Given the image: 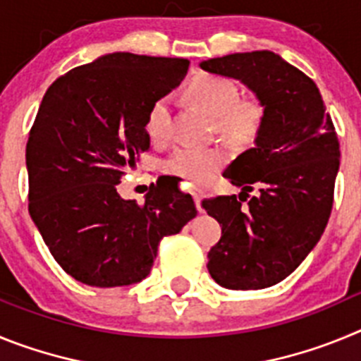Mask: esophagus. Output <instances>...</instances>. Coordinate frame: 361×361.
I'll use <instances>...</instances> for the list:
<instances>
[{"label":"esophagus","instance_id":"obj_1","mask_svg":"<svg viewBox=\"0 0 361 361\" xmlns=\"http://www.w3.org/2000/svg\"><path fill=\"white\" fill-rule=\"evenodd\" d=\"M191 195H193V200H195L197 209H199V212H202V208H200V200H202V197H204L202 190H199V188H191Z\"/></svg>","mask_w":361,"mask_h":361}]
</instances>
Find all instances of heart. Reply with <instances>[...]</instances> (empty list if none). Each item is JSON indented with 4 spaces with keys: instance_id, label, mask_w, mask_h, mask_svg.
I'll return each mask as SVG.
<instances>
[{
    "instance_id": "heart-1",
    "label": "heart",
    "mask_w": 361,
    "mask_h": 361,
    "mask_svg": "<svg viewBox=\"0 0 361 361\" xmlns=\"http://www.w3.org/2000/svg\"><path fill=\"white\" fill-rule=\"evenodd\" d=\"M190 101L216 117V126L235 141H247L258 126V111L253 104L242 103L238 86L228 78L200 73L186 88ZM146 132L153 141H168L171 135V104L168 97L157 99L146 117ZM228 161V152L220 146L200 148L183 146L175 149L164 162L166 173L202 184Z\"/></svg>"
}]
</instances>
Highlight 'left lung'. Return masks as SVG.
<instances>
[{"label":"left lung","instance_id":"left-lung-1","mask_svg":"<svg viewBox=\"0 0 361 361\" xmlns=\"http://www.w3.org/2000/svg\"><path fill=\"white\" fill-rule=\"evenodd\" d=\"M200 68L242 81L264 108L255 148L224 171L242 193L257 186V197L247 204L250 195L202 200L222 226L208 253L209 275L226 289L271 288L302 264L327 226L340 168L336 130L314 81L279 54H229Z\"/></svg>","mask_w":361,"mask_h":361}]
</instances>
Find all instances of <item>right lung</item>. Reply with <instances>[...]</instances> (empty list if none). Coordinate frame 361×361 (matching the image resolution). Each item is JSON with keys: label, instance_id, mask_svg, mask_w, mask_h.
Wrapping results in <instances>:
<instances>
[{"label": "right lung", "instance_id": "right-lung-1", "mask_svg": "<svg viewBox=\"0 0 361 361\" xmlns=\"http://www.w3.org/2000/svg\"><path fill=\"white\" fill-rule=\"evenodd\" d=\"M188 59L114 52L57 78L27 142L28 213L56 262L79 282L117 288L149 275L159 242L197 215L173 180L142 204L117 184L149 149L146 117L188 72Z\"/></svg>", "mask_w": 361, "mask_h": 361}]
</instances>
